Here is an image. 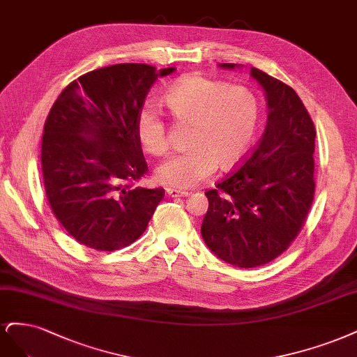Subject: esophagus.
<instances>
[{
	"label": "esophagus",
	"mask_w": 357,
	"mask_h": 357,
	"mask_svg": "<svg viewBox=\"0 0 357 357\" xmlns=\"http://www.w3.org/2000/svg\"><path fill=\"white\" fill-rule=\"evenodd\" d=\"M166 192L169 194V197H187V195H190L188 191H179L174 188H167Z\"/></svg>",
	"instance_id": "obj_1"
}]
</instances>
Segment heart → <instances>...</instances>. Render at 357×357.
Masks as SVG:
<instances>
[{
  "label": "heart",
  "instance_id": "obj_1",
  "mask_svg": "<svg viewBox=\"0 0 357 357\" xmlns=\"http://www.w3.org/2000/svg\"><path fill=\"white\" fill-rule=\"evenodd\" d=\"M178 124H188L187 149L157 167L163 185L188 190L208 179L216 169H229L245 154L259 121V100L246 86H228L200 74L179 78L165 95ZM137 137L149 154L169 149L167 126L155 108H144L136 121Z\"/></svg>",
  "mask_w": 357,
  "mask_h": 357
}]
</instances>
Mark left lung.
<instances>
[{"mask_svg": "<svg viewBox=\"0 0 357 357\" xmlns=\"http://www.w3.org/2000/svg\"><path fill=\"white\" fill-rule=\"evenodd\" d=\"M250 75L267 96L266 130L245 162L204 192L209 209L202 224L208 248L240 268L268 264L291 246L316 187V129L303 100L291 86L258 68H250Z\"/></svg>", "mask_w": 357, "mask_h": 357, "instance_id": "left-lung-1", "label": "left lung"}]
</instances>
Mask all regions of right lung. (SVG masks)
I'll list each match as a JSON object with an SVG mask.
<instances>
[{"mask_svg":"<svg viewBox=\"0 0 357 357\" xmlns=\"http://www.w3.org/2000/svg\"><path fill=\"white\" fill-rule=\"evenodd\" d=\"M175 68L119 63L68 84L44 123L41 167L56 220L78 243L112 252L146 229L163 188L136 183L148 172L137 116L158 77Z\"/></svg>","mask_w":357,"mask_h":357,"instance_id":"obj_1","label":"right lung"}]
</instances>
